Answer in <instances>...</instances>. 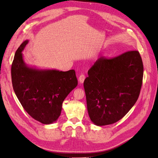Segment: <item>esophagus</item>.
Instances as JSON below:
<instances>
[{"label":"esophagus","instance_id":"esophagus-1","mask_svg":"<svg viewBox=\"0 0 158 158\" xmlns=\"http://www.w3.org/2000/svg\"><path fill=\"white\" fill-rule=\"evenodd\" d=\"M85 79V75H84V74H81V75L80 76V77H79V78H78L79 82H80V84H82V83H84V81Z\"/></svg>","mask_w":158,"mask_h":158}]
</instances>
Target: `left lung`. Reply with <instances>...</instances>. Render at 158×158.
<instances>
[{
	"label": "left lung",
	"mask_w": 158,
	"mask_h": 158,
	"mask_svg": "<svg viewBox=\"0 0 158 158\" xmlns=\"http://www.w3.org/2000/svg\"><path fill=\"white\" fill-rule=\"evenodd\" d=\"M87 73L84 87L91 121L99 127L117 122L139 95L143 77L139 52L132 50L114 58L102 57Z\"/></svg>",
	"instance_id": "1"
}]
</instances>
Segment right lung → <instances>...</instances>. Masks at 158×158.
<instances>
[{"instance_id":"add662e5","label":"right lung","mask_w":158,"mask_h":158,"mask_svg":"<svg viewBox=\"0 0 158 158\" xmlns=\"http://www.w3.org/2000/svg\"><path fill=\"white\" fill-rule=\"evenodd\" d=\"M25 40L18 48L11 74L14 92L23 108L36 121L52 124L59 118L62 103L78 85L74 70L60 71L29 66L22 52L28 43Z\"/></svg>"}]
</instances>
